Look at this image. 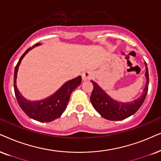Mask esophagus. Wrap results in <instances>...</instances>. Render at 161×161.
<instances>
[{
    "mask_svg": "<svg viewBox=\"0 0 161 161\" xmlns=\"http://www.w3.org/2000/svg\"><path fill=\"white\" fill-rule=\"evenodd\" d=\"M91 78H92V74L91 72H85L82 75V79L83 82L90 80Z\"/></svg>",
    "mask_w": 161,
    "mask_h": 161,
    "instance_id": "esophagus-1",
    "label": "esophagus"
}]
</instances>
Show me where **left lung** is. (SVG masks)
I'll return each mask as SVG.
<instances>
[{"label":"left lung","instance_id":"left-lung-1","mask_svg":"<svg viewBox=\"0 0 161 161\" xmlns=\"http://www.w3.org/2000/svg\"><path fill=\"white\" fill-rule=\"evenodd\" d=\"M146 66V85L143 93L140 97L129 103H121L113 99L106 92L99 87L97 82L91 80L93 89L91 96V102L93 107L102 117L108 120H122L133 115L137 111L145 100L148 88V70L147 64Z\"/></svg>","mask_w":161,"mask_h":161}]
</instances>
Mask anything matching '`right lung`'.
Returning a JSON list of instances; mask_svg holds the SVG:
<instances>
[{"label":"right lung","mask_w":161,"mask_h":161,"mask_svg":"<svg viewBox=\"0 0 161 161\" xmlns=\"http://www.w3.org/2000/svg\"><path fill=\"white\" fill-rule=\"evenodd\" d=\"M39 45H41L39 43L36 44L32 47L27 49L16 64L14 72V90L18 104L28 117L38 122L48 123L60 117L63 112L65 111L68 102L70 100L71 93L81 84L82 77L79 76L76 78L68 81L53 94L45 99L38 101H30L29 99H26L18 91L16 84L18 68L26 54L32 48Z\"/></svg>","instance_id":"add662e5"}]
</instances>
